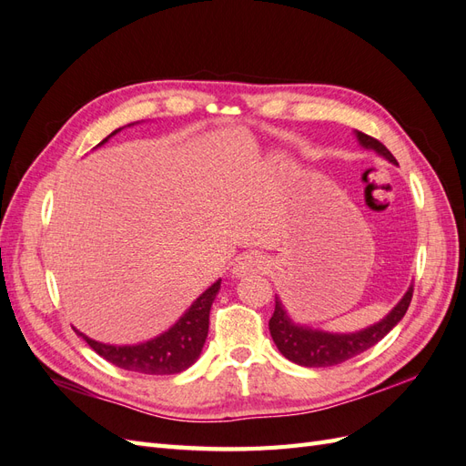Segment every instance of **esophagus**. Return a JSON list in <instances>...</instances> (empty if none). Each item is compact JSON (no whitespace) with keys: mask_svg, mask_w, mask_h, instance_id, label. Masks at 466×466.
I'll return each instance as SVG.
<instances>
[{"mask_svg":"<svg viewBox=\"0 0 466 466\" xmlns=\"http://www.w3.org/2000/svg\"><path fill=\"white\" fill-rule=\"evenodd\" d=\"M266 268V260L262 255H257V252H247V255H241L237 258V264L233 268V272L243 278L248 274H258Z\"/></svg>","mask_w":466,"mask_h":466,"instance_id":"1","label":"esophagus"}]
</instances>
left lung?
<instances>
[{
	"mask_svg": "<svg viewBox=\"0 0 466 466\" xmlns=\"http://www.w3.org/2000/svg\"><path fill=\"white\" fill-rule=\"evenodd\" d=\"M356 137L365 149H373L375 153L383 155L387 161L397 165V159L392 157V153L379 139L363 132H356ZM412 291L414 286L408 288L402 299L394 305L392 311L383 320L350 334H332L311 327H303V324H295L289 319L286 307L281 305V299L276 295L274 315L270 322H268V327H270L272 340L281 351V356L288 358L289 361L303 365V368H330V365H338L348 361L350 358H356L361 351L370 350L379 340H383L406 315L408 305L412 301Z\"/></svg>",
	"mask_w": 466,
	"mask_h": 466,
	"instance_id": "1",
	"label": "left lung"
}]
</instances>
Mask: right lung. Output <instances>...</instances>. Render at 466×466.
Listing matches in <instances>:
<instances>
[{"mask_svg":"<svg viewBox=\"0 0 466 466\" xmlns=\"http://www.w3.org/2000/svg\"><path fill=\"white\" fill-rule=\"evenodd\" d=\"M122 128L112 132L108 137L118 134ZM105 137L101 144L108 142ZM96 146V147H98ZM221 288V279L211 284L198 299H196L187 313L182 315L171 329L151 338L147 342L134 346H112L96 342L93 338L76 330L83 340L93 348L98 356L126 371L146 373V375H175L188 370L200 358L209 327V309Z\"/></svg>","mask_w":466,"mask_h":466,"instance_id":"right-lung-1","label":"right lung"}]
</instances>
